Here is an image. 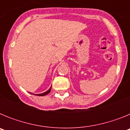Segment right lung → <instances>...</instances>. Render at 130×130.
I'll return each instance as SVG.
<instances>
[{
    "label": "right lung",
    "mask_w": 130,
    "mask_h": 130,
    "mask_svg": "<svg viewBox=\"0 0 130 130\" xmlns=\"http://www.w3.org/2000/svg\"><path fill=\"white\" fill-rule=\"evenodd\" d=\"M51 87L50 88H49V89L47 90V91L45 92L42 93V94H35V95H36V96H45V95H47V94H49V93L50 92H51ZM31 94H32V93H31Z\"/></svg>",
    "instance_id": "add662e5"
}]
</instances>
